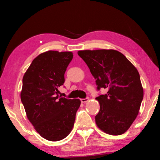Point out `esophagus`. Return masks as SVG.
<instances>
[{
	"mask_svg": "<svg viewBox=\"0 0 160 160\" xmlns=\"http://www.w3.org/2000/svg\"><path fill=\"white\" fill-rule=\"evenodd\" d=\"M88 100H89L88 97H86V98H85V99H81L80 101H81V102H82V103H86L88 101Z\"/></svg>",
	"mask_w": 160,
	"mask_h": 160,
	"instance_id": "34e87169",
	"label": "esophagus"
}]
</instances>
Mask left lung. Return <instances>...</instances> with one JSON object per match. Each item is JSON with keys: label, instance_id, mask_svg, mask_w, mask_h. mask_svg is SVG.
Masks as SVG:
<instances>
[{"label": "left lung", "instance_id": "obj_1", "mask_svg": "<svg viewBox=\"0 0 160 160\" xmlns=\"http://www.w3.org/2000/svg\"><path fill=\"white\" fill-rule=\"evenodd\" d=\"M78 54L96 80L97 90H107L96 97L100 105L95 116L97 126L110 135L124 133L138 114L143 99L138 71L116 50L79 51Z\"/></svg>", "mask_w": 160, "mask_h": 160}]
</instances>
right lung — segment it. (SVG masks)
<instances>
[{"mask_svg":"<svg viewBox=\"0 0 160 160\" xmlns=\"http://www.w3.org/2000/svg\"><path fill=\"white\" fill-rule=\"evenodd\" d=\"M72 57L69 51H47L34 59L23 76L20 97L27 116L40 135L51 141L70 133L81 103L58 94Z\"/></svg>","mask_w":160,"mask_h":160,"instance_id":"add662e5","label":"right lung"}]
</instances>
